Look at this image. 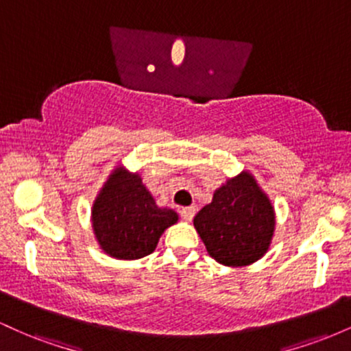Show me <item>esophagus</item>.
I'll list each match as a JSON object with an SVG mask.
<instances>
[{
    "label": "esophagus",
    "instance_id": "esophagus-1",
    "mask_svg": "<svg viewBox=\"0 0 351 351\" xmlns=\"http://www.w3.org/2000/svg\"><path fill=\"white\" fill-rule=\"evenodd\" d=\"M195 213H196V208L195 206H186V208H181L180 215H181V217H183L184 221H191L193 216H195Z\"/></svg>",
    "mask_w": 351,
    "mask_h": 351
}]
</instances>
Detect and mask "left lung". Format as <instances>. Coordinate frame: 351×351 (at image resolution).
<instances>
[{
  "label": "left lung",
  "instance_id": "obj_1",
  "mask_svg": "<svg viewBox=\"0 0 351 351\" xmlns=\"http://www.w3.org/2000/svg\"><path fill=\"white\" fill-rule=\"evenodd\" d=\"M193 224L213 259L229 267H244L267 252L276 213L256 178L241 171L216 189Z\"/></svg>",
  "mask_w": 351,
  "mask_h": 351
}]
</instances>
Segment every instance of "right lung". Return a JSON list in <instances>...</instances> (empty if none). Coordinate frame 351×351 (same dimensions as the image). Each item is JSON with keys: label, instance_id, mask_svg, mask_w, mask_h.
<instances>
[{"label": "right lung", "instance_id": "add662e5", "mask_svg": "<svg viewBox=\"0 0 351 351\" xmlns=\"http://www.w3.org/2000/svg\"><path fill=\"white\" fill-rule=\"evenodd\" d=\"M176 221L173 209L156 206L138 173L123 167L110 173L92 206L95 239L115 259L134 261L152 254L165 229Z\"/></svg>", "mask_w": 351, "mask_h": 351}]
</instances>
